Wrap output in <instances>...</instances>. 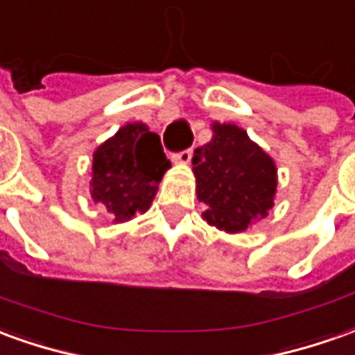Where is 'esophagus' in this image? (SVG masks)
<instances>
[{"label": "esophagus", "instance_id": "1", "mask_svg": "<svg viewBox=\"0 0 355 355\" xmlns=\"http://www.w3.org/2000/svg\"><path fill=\"white\" fill-rule=\"evenodd\" d=\"M192 148H186V150H182V152H177V153H173V159L177 161V163H190L192 161Z\"/></svg>", "mask_w": 355, "mask_h": 355}]
</instances>
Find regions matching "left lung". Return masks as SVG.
<instances>
[{"label":"left lung","instance_id":"8db88e82","mask_svg":"<svg viewBox=\"0 0 355 355\" xmlns=\"http://www.w3.org/2000/svg\"><path fill=\"white\" fill-rule=\"evenodd\" d=\"M194 175L202 213L227 232L246 230L271 209L277 169L267 153L236 125H213V138L194 150Z\"/></svg>","mask_w":355,"mask_h":355}]
</instances>
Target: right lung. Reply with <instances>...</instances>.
<instances>
[{
    "mask_svg": "<svg viewBox=\"0 0 355 355\" xmlns=\"http://www.w3.org/2000/svg\"><path fill=\"white\" fill-rule=\"evenodd\" d=\"M169 165L159 136L142 123L123 126L94 153L92 198L117 223L128 220L150 207Z\"/></svg>",
    "mask_w": 355,
    "mask_h": 355,
    "instance_id": "1",
    "label": "right lung"
}]
</instances>
